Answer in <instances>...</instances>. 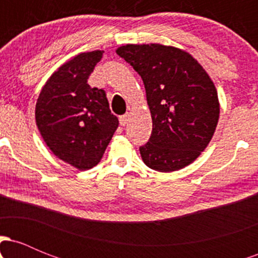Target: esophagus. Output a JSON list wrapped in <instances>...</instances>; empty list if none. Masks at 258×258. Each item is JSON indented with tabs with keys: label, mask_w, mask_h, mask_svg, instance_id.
Returning <instances> with one entry per match:
<instances>
[{
	"label": "esophagus",
	"mask_w": 258,
	"mask_h": 258,
	"mask_svg": "<svg viewBox=\"0 0 258 258\" xmlns=\"http://www.w3.org/2000/svg\"><path fill=\"white\" fill-rule=\"evenodd\" d=\"M128 119H130V114H125V115H121L119 117V122L121 126H126L127 122H128Z\"/></svg>",
	"instance_id": "1"
}]
</instances>
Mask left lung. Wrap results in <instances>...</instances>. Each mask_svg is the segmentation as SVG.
I'll use <instances>...</instances> for the list:
<instances>
[{
  "mask_svg": "<svg viewBox=\"0 0 258 258\" xmlns=\"http://www.w3.org/2000/svg\"><path fill=\"white\" fill-rule=\"evenodd\" d=\"M116 53L143 80L153 119L139 147L148 167L172 172L193 162L214 136L220 103L203 67L189 53L162 44H126Z\"/></svg>",
  "mask_w": 258,
  "mask_h": 258,
  "instance_id": "8db88e82",
  "label": "left lung"
}]
</instances>
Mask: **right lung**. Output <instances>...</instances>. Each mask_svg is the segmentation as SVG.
Instances as JSON below:
<instances>
[{
  "instance_id": "1",
  "label": "right lung",
  "mask_w": 258,
  "mask_h": 258,
  "mask_svg": "<svg viewBox=\"0 0 258 258\" xmlns=\"http://www.w3.org/2000/svg\"><path fill=\"white\" fill-rule=\"evenodd\" d=\"M103 53H81L61 65L43 86L35 109L38 131L49 149L79 170L98 164L119 126L105 91L87 84Z\"/></svg>"
}]
</instances>
